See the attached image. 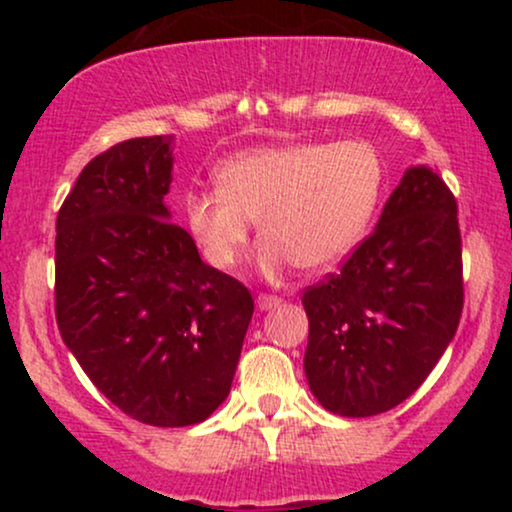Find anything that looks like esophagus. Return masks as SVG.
<instances>
[{"instance_id":"1","label":"esophagus","mask_w":512,"mask_h":512,"mask_svg":"<svg viewBox=\"0 0 512 512\" xmlns=\"http://www.w3.org/2000/svg\"><path fill=\"white\" fill-rule=\"evenodd\" d=\"M281 305V298L276 296H267V293H262V296H257V308L260 310H274Z\"/></svg>"}]
</instances>
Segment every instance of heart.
<instances>
[{"label": "heart", "mask_w": 512, "mask_h": 512, "mask_svg": "<svg viewBox=\"0 0 512 512\" xmlns=\"http://www.w3.org/2000/svg\"><path fill=\"white\" fill-rule=\"evenodd\" d=\"M216 185L182 204L204 260L236 267L260 219L257 269L276 281L291 264L330 269L361 245L383 199L385 163L361 139L260 146L223 161Z\"/></svg>", "instance_id": "1"}]
</instances>
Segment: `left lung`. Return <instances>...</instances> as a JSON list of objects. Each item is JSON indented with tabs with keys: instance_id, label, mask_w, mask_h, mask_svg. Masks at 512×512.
Listing matches in <instances>:
<instances>
[{
	"instance_id": "8db88e82",
	"label": "left lung",
	"mask_w": 512,
	"mask_h": 512,
	"mask_svg": "<svg viewBox=\"0 0 512 512\" xmlns=\"http://www.w3.org/2000/svg\"><path fill=\"white\" fill-rule=\"evenodd\" d=\"M462 298L455 197L433 168L409 166L342 272L303 293L310 392L351 419L402 404L455 337Z\"/></svg>"
}]
</instances>
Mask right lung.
Returning <instances> with one entry per match:
<instances>
[{"instance_id":"right-lung-1","label":"right lung","mask_w":512,"mask_h":512,"mask_svg":"<svg viewBox=\"0 0 512 512\" xmlns=\"http://www.w3.org/2000/svg\"><path fill=\"white\" fill-rule=\"evenodd\" d=\"M173 137L93 158L57 214L55 310L91 383L149 426L204 421L231 392L250 291L170 223Z\"/></svg>"}]
</instances>
